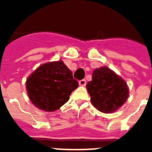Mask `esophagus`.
<instances>
[{
	"label": "esophagus",
	"mask_w": 152,
	"mask_h": 152,
	"mask_svg": "<svg viewBox=\"0 0 152 152\" xmlns=\"http://www.w3.org/2000/svg\"><path fill=\"white\" fill-rule=\"evenodd\" d=\"M86 85V80H81L79 81V86H85Z\"/></svg>",
	"instance_id": "esophagus-1"
}]
</instances>
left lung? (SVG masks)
Segmentation results:
<instances>
[{
  "label": "left lung",
  "mask_w": 152,
  "mask_h": 152,
  "mask_svg": "<svg viewBox=\"0 0 152 152\" xmlns=\"http://www.w3.org/2000/svg\"><path fill=\"white\" fill-rule=\"evenodd\" d=\"M92 80L86 89L93 106L99 112L112 113L121 107L129 98V87L121 76L107 66L93 72Z\"/></svg>",
  "instance_id": "8db88e82"
}]
</instances>
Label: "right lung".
<instances>
[{
	"label": "right lung",
	"instance_id": "1",
	"mask_svg": "<svg viewBox=\"0 0 152 152\" xmlns=\"http://www.w3.org/2000/svg\"><path fill=\"white\" fill-rule=\"evenodd\" d=\"M78 82L63 60L43 63L26 80V89L31 102L38 109L55 112L64 105Z\"/></svg>",
	"mask_w": 152,
	"mask_h": 152
}]
</instances>
